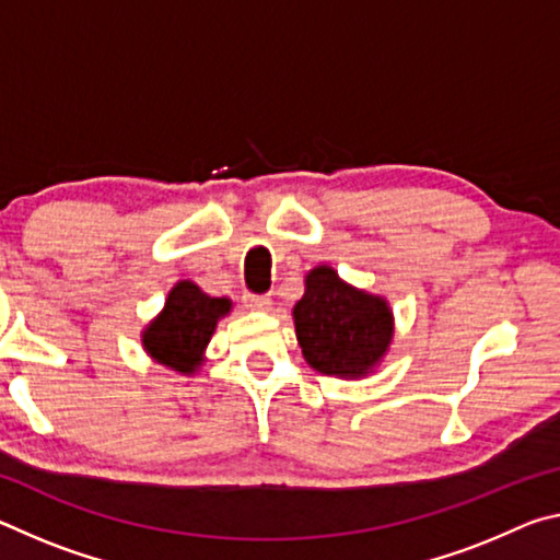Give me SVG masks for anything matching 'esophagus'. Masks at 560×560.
<instances>
[{"label": "esophagus", "mask_w": 560, "mask_h": 560, "mask_svg": "<svg viewBox=\"0 0 560 560\" xmlns=\"http://www.w3.org/2000/svg\"><path fill=\"white\" fill-rule=\"evenodd\" d=\"M244 303L254 311H267L271 306L269 293H244Z\"/></svg>", "instance_id": "esophagus-1"}]
</instances>
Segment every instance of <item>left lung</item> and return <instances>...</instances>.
<instances>
[{
	"label": "left lung",
	"mask_w": 560,
	"mask_h": 560,
	"mask_svg": "<svg viewBox=\"0 0 560 560\" xmlns=\"http://www.w3.org/2000/svg\"><path fill=\"white\" fill-rule=\"evenodd\" d=\"M293 324L303 358L326 375H365L393 338L387 303L350 289L330 267L306 277V293L293 306Z\"/></svg>",
	"instance_id": "8db88e82"
}]
</instances>
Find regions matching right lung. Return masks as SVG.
Wrapping results in <instances>:
<instances>
[{"mask_svg":"<svg viewBox=\"0 0 560 560\" xmlns=\"http://www.w3.org/2000/svg\"><path fill=\"white\" fill-rule=\"evenodd\" d=\"M232 303L212 299L192 281H179L170 291L163 314L145 328L143 346L150 355L179 373H192L202 363L217 318L230 314Z\"/></svg>","mask_w":560,"mask_h":560,"instance_id":"add662e5","label":"right lung"}]
</instances>
